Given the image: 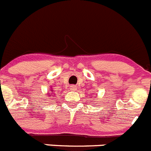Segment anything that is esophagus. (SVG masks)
I'll use <instances>...</instances> for the list:
<instances>
[{
    "label": "esophagus",
    "mask_w": 151,
    "mask_h": 151,
    "mask_svg": "<svg viewBox=\"0 0 151 151\" xmlns=\"http://www.w3.org/2000/svg\"><path fill=\"white\" fill-rule=\"evenodd\" d=\"M70 89L71 90H76L77 89V86H76L75 85H71L70 86Z\"/></svg>",
    "instance_id": "esophagus-1"
}]
</instances>
